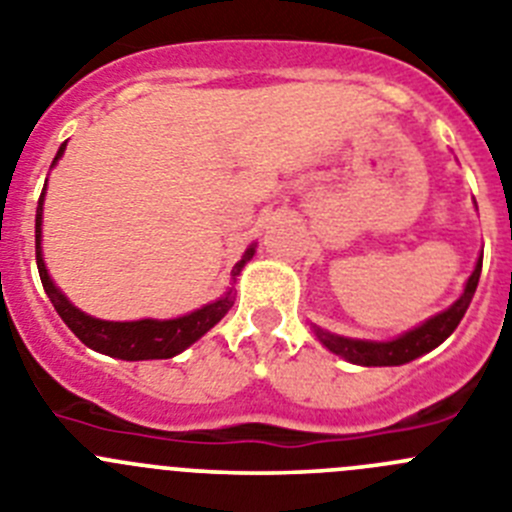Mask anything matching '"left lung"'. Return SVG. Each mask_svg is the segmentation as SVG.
<instances>
[{"label":"left lung","instance_id":"1","mask_svg":"<svg viewBox=\"0 0 512 512\" xmlns=\"http://www.w3.org/2000/svg\"><path fill=\"white\" fill-rule=\"evenodd\" d=\"M480 273H482V257L474 265L472 275L464 283L462 296L457 301L451 303L449 308L439 311L431 319L421 321L413 329L403 331L395 339H388V342H372V339H352V336H342V334H331V331L321 329V326L311 324L313 334L324 344L329 352L339 354L352 365H362V367H398L405 365V362H411V359L421 357V354H428L431 349L439 347L441 342H446L454 329L459 326V321L464 319V313H467L469 303H472L474 290H477V283H480Z\"/></svg>","mask_w":512,"mask_h":512}]
</instances>
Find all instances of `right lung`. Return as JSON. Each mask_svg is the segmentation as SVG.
I'll use <instances>...</instances> for the list:
<instances>
[{
	"mask_svg": "<svg viewBox=\"0 0 512 512\" xmlns=\"http://www.w3.org/2000/svg\"><path fill=\"white\" fill-rule=\"evenodd\" d=\"M66 153V142L61 145V150L55 153L53 165L63 158ZM50 165V168H53ZM48 188V181H45ZM45 188L43 196L38 201V214H35V260H38L40 280H43V288L48 293L50 303L55 306L58 316L66 321L68 329L81 339L89 349L101 354H109V357L127 359V362H140V359H170L181 354L183 349L191 347L193 342H199L201 336L209 329H214L219 321L227 316L229 308L234 306V283H237V275L242 273V267L252 260L257 250V242H252L245 250L242 260L234 265L232 270V285L227 288L222 298L206 303V306L196 308V311L186 313V316H178V319H137V321H104L89 316L81 308L73 306L63 290L53 283V278L48 275V267L43 260V201H45Z\"/></svg>",
	"mask_w": 512,
	"mask_h": 512,
	"instance_id": "right-lung-1",
	"label": "right lung"
}]
</instances>
